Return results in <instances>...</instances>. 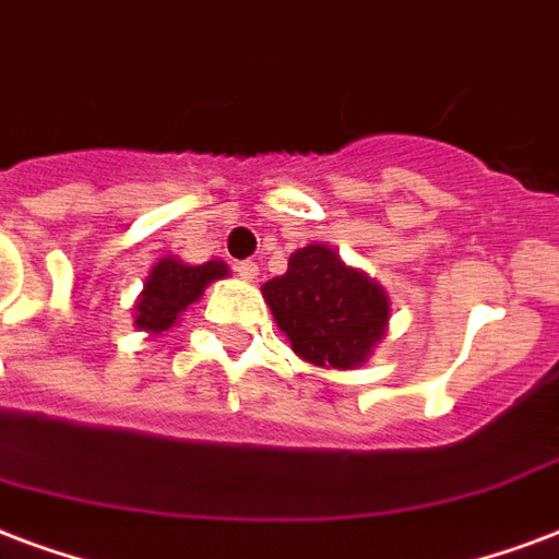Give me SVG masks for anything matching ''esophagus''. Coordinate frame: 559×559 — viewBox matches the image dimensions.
<instances>
[{
	"label": "esophagus",
	"mask_w": 559,
	"mask_h": 559,
	"mask_svg": "<svg viewBox=\"0 0 559 559\" xmlns=\"http://www.w3.org/2000/svg\"><path fill=\"white\" fill-rule=\"evenodd\" d=\"M234 269H237V275L242 281H254L260 275V266H258V263H254V260H239V263Z\"/></svg>",
	"instance_id": "obj_1"
}]
</instances>
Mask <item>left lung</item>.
Masks as SVG:
<instances>
[{
	"mask_svg": "<svg viewBox=\"0 0 559 559\" xmlns=\"http://www.w3.org/2000/svg\"><path fill=\"white\" fill-rule=\"evenodd\" d=\"M260 293L293 353L322 370L361 367L391 320L382 284L322 242L293 251L287 272Z\"/></svg>",
	"mask_w": 559,
	"mask_h": 559,
	"instance_id": "1",
	"label": "left lung"
}]
</instances>
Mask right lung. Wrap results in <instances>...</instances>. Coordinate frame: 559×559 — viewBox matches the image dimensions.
Instances as JSON below:
<instances>
[{
    "instance_id": "1",
    "label": "right lung",
    "mask_w": 559,
    "mask_h": 559,
    "mask_svg": "<svg viewBox=\"0 0 559 559\" xmlns=\"http://www.w3.org/2000/svg\"><path fill=\"white\" fill-rule=\"evenodd\" d=\"M230 275L225 260H206V263H186V260L165 254L147 272L139 299L132 305V320L151 337H159L171 325L180 322L189 305H195L213 281Z\"/></svg>"
}]
</instances>
